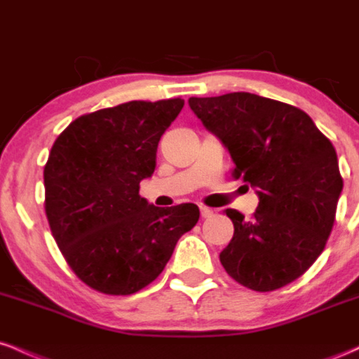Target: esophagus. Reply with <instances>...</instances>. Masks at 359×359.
I'll list each match as a JSON object with an SVG mask.
<instances>
[{
  "label": "esophagus",
  "instance_id": "1",
  "mask_svg": "<svg viewBox=\"0 0 359 359\" xmlns=\"http://www.w3.org/2000/svg\"><path fill=\"white\" fill-rule=\"evenodd\" d=\"M201 216L203 217H211L212 216V209H209V208H205V205H201Z\"/></svg>",
  "mask_w": 359,
  "mask_h": 359
}]
</instances>
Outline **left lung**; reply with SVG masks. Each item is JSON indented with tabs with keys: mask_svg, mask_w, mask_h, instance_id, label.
<instances>
[{
	"mask_svg": "<svg viewBox=\"0 0 359 359\" xmlns=\"http://www.w3.org/2000/svg\"><path fill=\"white\" fill-rule=\"evenodd\" d=\"M189 106L259 199L248 221L226 209L234 234L222 266L257 292L294 282L323 253L334 224L343 191L334 147L302 109L257 94L191 97Z\"/></svg>",
	"mask_w": 359,
	"mask_h": 359,
	"instance_id": "8db88e82",
	"label": "left lung"
}]
</instances>
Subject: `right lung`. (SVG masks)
<instances>
[{"label":"right lung","instance_id":"obj_1","mask_svg":"<svg viewBox=\"0 0 359 359\" xmlns=\"http://www.w3.org/2000/svg\"><path fill=\"white\" fill-rule=\"evenodd\" d=\"M182 108L179 97L130 101L77 118L53 143L43 168L45 212L65 262L94 290H142L199 221L196 204L156 208L138 194Z\"/></svg>","mask_w":359,"mask_h":359}]
</instances>
